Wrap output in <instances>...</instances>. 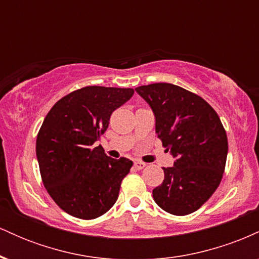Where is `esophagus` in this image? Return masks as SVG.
Here are the masks:
<instances>
[{"mask_svg":"<svg viewBox=\"0 0 259 259\" xmlns=\"http://www.w3.org/2000/svg\"><path fill=\"white\" fill-rule=\"evenodd\" d=\"M134 167H135V169H138V170H141V169L146 167V164H145L144 162H140V160H138V162L134 163Z\"/></svg>","mask_w":259,"mask_h":259,"instance_id":"obj_1","label":"esophagus"}]
</instances>
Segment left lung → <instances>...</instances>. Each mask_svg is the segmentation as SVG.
Wrapping results in <instances>:
<instances>
[{
    "instance_id": "obj_1",
    "label": "left lung",
    "mask_w": 259,
    "mask_h": 259,
    "mask_svg": "<svg viewBox=\"0 0 259 259\" xmlns=\"http://www.w3.org/2000/svg\"><path fill=\"white\" fill-rule=\"evenodd\" d=\"M152 109L156 134L174 157L153 200L165 212H195L221 184L228 156L227 133L202 97L180 86L157 82L135 89Z\"/></svg>"
}]
</instances>
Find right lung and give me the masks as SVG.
Segmentation results:
<instances>
[{
    "instance_id": "obj_1",
    "label": "right lung",
    "mask_w": 259,
    "mask_h": 259,
    "mask_svg": "<svg viewBox=\"0 0 259 259\" xmlns=\"http://www.w3.org/2000/svg\"><path fill=\"white\" fill-rule=\"evenodd\" d=\"M133 89L86 86L52 107L36 139L42 183L68 214L95 219L113 207L133 162L95 147L111 114L133 97Z\"/></svg>"
}]
</instances>
